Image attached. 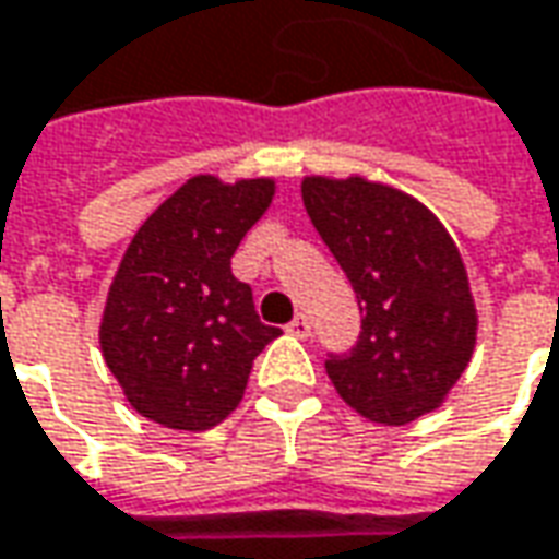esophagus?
<instances>
[{"label":"esophagus","mask_w":559,"mask_h":559,"mask_svg":"<svg viewBox=\"0 0 559 559\" xmlns=\"http://www.w3.org/2000/svg\"><path fill=\"white\" fill-rule=\"evenodd\" d=\"M289 333L298 335V338H308V335H311V320H308L305 313H298L289 323Z\"/></svg>","instance_id":"1"}]
</instances>
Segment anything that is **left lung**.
<instances>
[{
  "mask_svg": "<svg viewBox=\"0 0 559 559\" xmlns=\"http://www.w3.org/2000/svg\"><path fill=\"white\" fill-rule=\"evenodd\" d=\"M301 199L364 313L352 355L326 360L338 397L379 426H407L441 407L479 333L451 233L419 199L364 174H311Z\"/></svg>",
  "mask_w": 559,
  "mask_h": 559,
  "instance_id": "obj_1",
  "label": "left lung"
}]
</instances>
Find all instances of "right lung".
<instances>
[{"label":"right lung","mask_w":559,"mask_h":559,"mask_svg":"<svg viewBox=\"0 0 559 559\" xmlns=\"http://www.w3.org/2000/svg\"><path fill=\"white\" fill-rule=\"evenodd\" d=\"M276 180L189 177L136 229L98 320V348L140 417L204 432L246 395L280 330L264 326L229 258L273 202Z\"/></svg>","instance_id":"right-lung-1"}]
</instances>
